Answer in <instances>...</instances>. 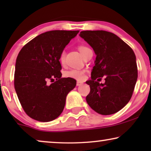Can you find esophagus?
<instances>
[{"instance_id":"esophagus-1","label":"esophagus","mask_w":151,"mask_h":151,"mask_svg":"<svg viewBox=\"0 0 151 151\" xmlns=\"http://www.w3.org/2000/svg\"><path fill=\"white\" fill-rule=\"evenodd\" d=\"M82 84H83V82H80V81H77V83H76V85H77L78 86H81V85H82Z\"/></svg>"}]
</instances>
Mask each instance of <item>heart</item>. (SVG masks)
Instances as JSON below:
<instances>
[{
	"label": "heart",
	"instance_id": "heart-1",
	"mask_svg": "<svg viewBox=\"0 0 151 151\" xmlns=\"http://www.w3.org/2000/svg\"><path fill=\"white\" fill-rule=\"evenodd\" d=\"M87 49V47L84 46H80L78 47V49L80 51V53H82L85 49ZM59 61L62 65L65 63V51H62L59 56ZM64 76L65 78H72L78 80H82L84 78V71L81 69H71L69 71H65L64 73Z\"/></svg>",
	"mask_w": 151,
	"mask_h": 151
}]
</instances>
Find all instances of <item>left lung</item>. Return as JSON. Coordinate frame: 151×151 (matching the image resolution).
Instances as JSON below:
<instances>
[{"label": "left lung", "instance_id": "1", "mask_svg": "<svg viewBox=\"0 0 151 151\" xmlns=\"http://www.w3.org/2000/svg\"><path fill=\"white\" fill-rule=\"evenodd\" d=\"M79 36L93 49L96 55L91 80L86 96L87 104L99 114L111 115L128 104L137 80L134 51L127 43L111 32L103 30L83 31ZM104 77V84L96 81Z\"/></svg>", "mask_w": 151, "mask_h": 151}]
</instances>
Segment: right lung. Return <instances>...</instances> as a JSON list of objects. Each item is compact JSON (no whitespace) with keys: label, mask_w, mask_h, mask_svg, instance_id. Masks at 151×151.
<instances>
[{"label":"right lung","mask_w":151,"mask_h":151,"mask_svg":"<svg viewBox=\"0 0 151 151\" xmlns=\"http://www.w3.org/2000/svg\"><path fill=\"white\" fill-rule=\"evenodd\" d=\"M79 31L41 34L22 47L16 58L14 87L22 109L37 121H52L63 111L76 80L61 78L59 56ZM56 81L51 85L49 81Z\"/></svg>","instance_id":"1"}]
</instances>
